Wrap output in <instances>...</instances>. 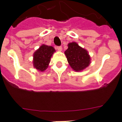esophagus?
I'll use <instances>...</instances> for the list:
<instances>
[{"label": "esophagus", "mask_w": 122, "mask_h": 122, "mask_svg": "<svg viewBox=\"0 0 122 122\" xmlns=\"http://www.w3.org/2000/svg\"><path fill=\"white\" fill-rule=\"evenodd\" d=\"M57 49L59 51H62V48L61 46H57Z\"/></svg>", "instance_id": "esophagus-1"}]
</instances>
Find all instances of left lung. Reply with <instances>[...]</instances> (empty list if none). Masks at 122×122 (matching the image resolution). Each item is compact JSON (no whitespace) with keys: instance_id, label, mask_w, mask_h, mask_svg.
<instances>
[{"instance_id":"obj_1","label":"left lung","mask_w":122,"mask_h":122,"mask_svg":"<svg viewBox=\"0 0 122 122\" xmlns=\"http://www.w3.org/2000/svg\"><path fill=\"white\" fill-rule=\"evenodd\" d=\"M70 66L75 71H81L90 64L91 57L84 48L76 42L68 44V49L65 51Z\"/></svg>"}]
</instances>
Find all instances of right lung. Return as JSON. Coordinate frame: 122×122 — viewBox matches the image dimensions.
<instances>
[{"instance_id": "obj_1", "label": "right lung", "mask_w": 122, "mask_h": 122, "mask_svg": "<svg viewBox=\"0 0 122 122\" xmlns=\"http://www.w3.org/2000/svg\"><path fill=\"white\" fill-rule=\"evenodd\" d=\"M56 52L51 46L42 45L33 55V65L39 71L43 72L48 68L51 59Z\"/></svg>"}]
</instances>
